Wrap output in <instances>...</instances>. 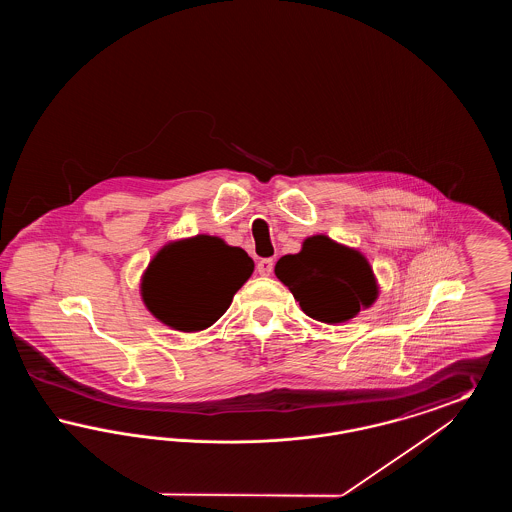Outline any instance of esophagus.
Masks as SVG:
<instances>
[{
	"label": "esophagus",
	"instance_id": "obj_1",
	"mask_svg": "<svg viewBox=\"0 0 512 512\" xmlns=\"http://www.w3.org/2000/svg\"><path fill=\"white\" fill-rule=\"evenodd\" d=\"M272 268H274V261H272V259H261V261L257 263V272H259L261 276H270Z\"/></svg>",
	"mask_w": 512,
	"mask_h": 512
}]
</instances>
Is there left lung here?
<instances>
[{
    "label": "left lung",
    "instance_id": "1",
    "mask_svg": "<svg viewBox=\"0 0 512 512\" xmlns=\"http://www.w3.org/2000/svg\"><path fill=\"white\" fill-rule=\"evenodd\" d=\"M276 278L293 293L307 317L340 324L357 317L378 299V280L365 255L326 234L303 240L301 251L284 255Z\"/></svg>",
    "mask_w": 512,
    "mask_h": 512
}]
</instances>
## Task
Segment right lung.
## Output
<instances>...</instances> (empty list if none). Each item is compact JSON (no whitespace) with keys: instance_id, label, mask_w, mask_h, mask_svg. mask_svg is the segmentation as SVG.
<instances>
[{"instance_id":"right-lung-1","label":"right lung","mask_w":512,"mask_h":512,"mask_svg":"<svg viewBox=\"0 0 512 512\" xmlns=\"http://www.w3.org/2000/svg\"><path fill=\"white\" fill-rule=\"evenodd\" d=\"M242 247L197 234L163 245L149 261L140 293L147 311L178 332H201L230 307L253 274Z\"/></svg>"}]
</instances>
